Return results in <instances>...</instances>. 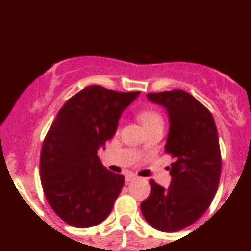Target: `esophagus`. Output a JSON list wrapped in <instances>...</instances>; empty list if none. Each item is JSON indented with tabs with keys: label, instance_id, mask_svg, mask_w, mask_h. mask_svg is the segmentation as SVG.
<instances>
[{
	"label": "esophagus",
	"instance_id": "esophagus-1",
	"mask_svg": "<svg viewBox=\"0 0 251 251\" xmlns=\"http://www.w3.org/2000/svg\"><path fill=\"white\" fill-rule=\"evenodd\" d=\"M134 179H137V176H134V174H132V173H127L125 176L126 181H132V180H134Z\"/></svg>",
	"mask_w": 251,
	"mask_h": 251
}]
</instances>
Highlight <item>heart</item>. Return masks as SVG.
I'll use <instances>...</instances> for the list:
<instances>
[{"label": "heart", "instance_id": "heart-1", "mask_svg": "<svg viewBox=\"0 0 251 251\" xmlns=\"http://www.w3.org/2000/svg\"><path fill=\"white\" fill-rule=\"evenodd\" d=\"M138 117L141 119L144 127H148V126L151 125H159V124L162 125L163 124V119L161 117L160 113L157 110L151 109V108H147V109L141 110Z\"/></svg>", "mask_w": 251, "mask_h": 251}]
</instances>
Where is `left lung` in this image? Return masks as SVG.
Returning a JSON list of instances; mask_svg holds the SVG:
<instances>
[{"label": "left lung", "mask_w": 251, "mask_h": 251, "mask_svg": "<svg viewBox=\"0 0 251 251\" xmlns=\"http://www.w3.org/2000/svg\"><path fill=\"white\" fill-rule=\"evenodd\" d=\"M166 108L170 131L165 151L173 157L171 185L150 180L149 197L141 203L143 216L156 230L176 232L194 224L214 199L221 173L219 137L212 113L184 90L147 94Z\"/></svg>", "instance_id": "8db88e82"}]
</instances>
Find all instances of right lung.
Returning a JSON list of instances; mask_svg holds the SVG:
<instances>
[{
    "instance_id": "obj_1",
    "label": "right lung",
    "mask_w": 251,
    "mask_h": 251,
    "mask_svg": "<svg viewBox=\"0 0 251 251\" xmlns=\"http://www.w3.org/2000/svg\"><path fill=\"white\" fill-rule=\"evenodd\" d=\"M139 94L88 86L52 121L41 151V183L50 207L68 225L91 227L112 212L125 178L108 171L97 151L114 136L121 113Z\"/></svg>"
}]
</instances>
